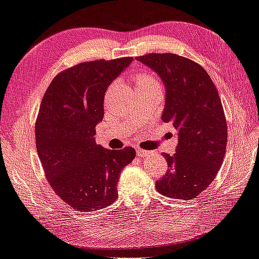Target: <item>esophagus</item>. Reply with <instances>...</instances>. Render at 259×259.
<instances>
[{
  "label": "esophagus",
  "mask_w": 259,
  "mask_h": 259,
  "mask_svg": "<svg viewBox=\"0 0 259 259\" xmlns=\"http://www.w3.org/2000/svg\"><path fill=\"white\" fill-rule=\"evenodd\" d=\"M136 154H137V156H140V157H145L147 155H150L151 152L150 151H146V150H143V149H137L136 150Z\"/></svg>",
  "instance_id": "34e87169"
}]
</instances>
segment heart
<instances>
[{
  "label": "heart",
  "instance_id": "b5f03b06",
  "mask_svg": "<svg viewBox=\"0 0 259 259\" xmlns=\"http://www.w3.org/2000/svg\"><path fill=\"white\" fill-rule=\"evenodd\" d=\"M135 83H136V87H141V86L159 85V81H157V79L154 76L150 75V73H142V75H140L139 77H136Z\"/></svg>",
  "mask_w": 259,
  "mask_h": 259
}]
</instances>
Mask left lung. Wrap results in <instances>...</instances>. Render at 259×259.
Returning <instances> with one entry per match:
<instances>
[{
    "instance_id": "1",
    "label": "left lung",
    "mask_w": 259,
    "mask_h": 259,
    "mask_svg": "<svg viewBox=\"0 0 259 259\" xmlns=\"http://www.w3.org/2000/svg\"><path fill=\"white\" fill-rule=\"evenodd\" d=\"M136 59L154 70L165 86L162 119L178 131L174 155L163 153L167 171L155 188L163 196L191 200L214 180L227 146V122L217 88L193 60L174 54Z\"/></svg>"
}]
</instances>
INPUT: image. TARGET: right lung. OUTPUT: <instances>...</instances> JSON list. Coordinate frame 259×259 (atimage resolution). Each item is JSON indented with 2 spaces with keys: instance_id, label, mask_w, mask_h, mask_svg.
<instances>
[{
  "instance_id": "add662e5",
  "label": "right lung",
  "mask_w": 259,
  "mask_h": 259,
  "mask_svg": "<svg viewBox=\"0 0 259 259\" xmlns=\"http://www.w3.org/2000/svg\"><path fill=\"white\" fill-rule=\"evenodd\" d=\"M133 60L81 62L52 79L35 122V146L50 187L78 211H96L117 199L122 168L135 150H107L95 142L104 117V96L114 79Z\"/></svg>"
}]
</instances>
